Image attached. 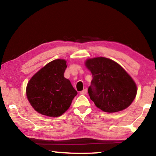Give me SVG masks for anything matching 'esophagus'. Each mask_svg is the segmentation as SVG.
I'll list each match as a JSON object with an SVG mask.
<instances>
[{
  "mask_svg": "<svg viewBox=\"0 0 156 156\" xmlns=\"http://www.w3.org/2000/svg\"><path fill=\"white\" fill-rule=\"evenodd\" d=\"M87 89H83V91L80 92V94H82V95H84V94H87Z\"/></svg>",
  "mask_w": 156,
  "mask_h": 156,
  "instance_id": "esophagus-1",
  "label": "esophagus"
}]
</instances>
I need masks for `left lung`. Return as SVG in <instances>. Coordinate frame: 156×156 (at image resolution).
Listing matches in <instances>:
<instances>
[{"mask_svg": "<svg viewBox=\"0 0 156 156\" xmlns=\"http://www.w3.org/2000/svg\"><path fill=\"white\" fill-rule=\"evenodd\" d=\"M84 65L93 77L88 93L98 108L114 113L130 106L138 89L133 78L118 63L107 58L96 57L87 59Z\"/></svg>", "mask_w": 156, "mask_h": 156, "instance_id": "1", "label": "left lung"}]
</instances>
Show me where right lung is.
<instances>
[{"label":"right lung","instance_id":"obj_1","mask_svg":"<svg viewBox=\"0 0 156 156\" xmlns=\"http://www.w3.org/2000/svg\"><path fill=\"white\" fill-rule=\"evenodd\" d=\"M66 68L65 60H54L41 68L28 82L26 95L38 113L58 117L69 108L78 93L64 77Z\"/></svg>","mask_w":156,"mask_h":156}]
</instances>
